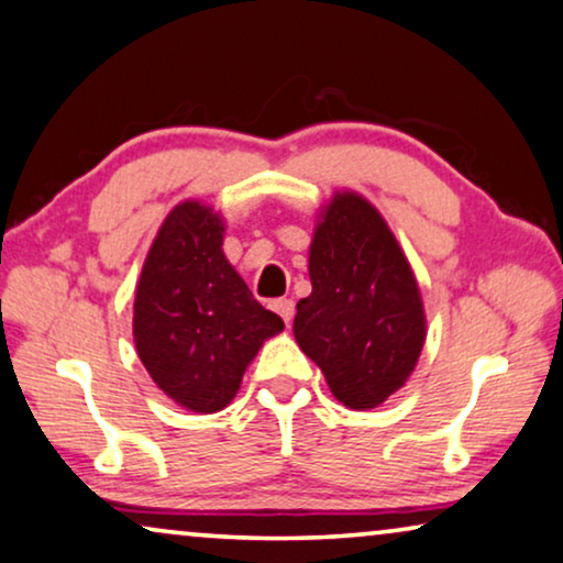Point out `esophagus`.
<instances>
[{
  "instance_id": "1",
  "label": "esophagus",
  "mask_w": 563,
  "mask_h": 563,
  "mask_svg": "<svg viewBox=\"0 0 563 563\" xmlns=\"http://www.w3.org/2000/svg\"><path fill=\"white\" fill-rule=\"evenodd\" d=\"M273 309L277 317H280L286 324H290L294 321V313H296V303L290 301V298H277V301L273 303Z\"/></svg>"
}]
</instances>
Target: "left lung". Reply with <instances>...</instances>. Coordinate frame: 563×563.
I'll list each match as a JSON object with an SVG mask.
<instances>
[{"label":"left lung","instance_id":"1","mask_svg":"<svg viewBox=\"0 0 563 563\" xmlns=\"http://www.w3.org/2000/svg\"><path fill=\"white\" fill-rule=\"evenodd\" d=\"M311 296L296 303L298 347L350 409H373L407 384L424 344L417 277L376 208L334 192L309 250Z\"/></svg>","mask_w":563,"mask_h":563}]
</instances>
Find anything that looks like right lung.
Listing matches in <instances>:
<instances>
[{"mask_svg":"<svg viewBox=\"0 0 563 563\" xmlns=\"http://www.w3.org/2000/svg\"><path fill=\"white\" fill-rule=\"evenodd\" d=\"M221 244L223 221L213 208L175 206L133 301L141 363L172 401L198 415L227 407L267 336L283 332V319L252 296Z\"/></svg>","mask_w":563,"mask_h":563,"instance_id":"add662e5","label":"right lung"}]
</instances>
